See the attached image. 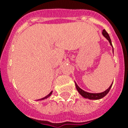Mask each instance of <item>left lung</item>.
Returning <instances> with one entry per match:
<instances>
[{"label":"left lung","mask_w":128,"mask_h":128,"mask_svg":"<svg viewBox=\"0 0 128 128\" xmlns=\"http://www.w3.org/2000/svg\"><path fill=\"white\" fill-rule=\"evenodd\" d=\"M102 34H103L104 36H105L106 38L108 40H109L110 44H111L112 46L111 39H110V38L109 34H108L107 32H106L105 30H104L103 32H102ZM113 52H114V50H113ZM75 84H76V89H77V90L78 91V92H79V93H80L84 98H88V99H90V100H98L104 97V96H105L106 95L108 92H109L112 86V84H111V86H110L109 88H108L106 91L103 92H101V93L94 94V93H89V92H86L84 91L83 90H82L80 88H79V86L76 84V82H75Z\"/></svg>","instance_id":"obj_1"}]
</instances>
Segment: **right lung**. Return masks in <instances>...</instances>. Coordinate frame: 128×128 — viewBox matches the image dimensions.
<instances>
[{
	"mask_svg": "<svg viewBox=\"0 0 128 128\" xmlns=\"http://www.w3.org/2000/svg\"><path fill=\"white\" fill-rule=\"evenodd\" d=\"M51 94H52V92H50V93L48 95H47V96H45V97H44V98H41V99H40V100H44V99H45V98H47L49 97L50 96H51Z\"/></svg>",
	"mask_w": 128,
	"mask_h": 128,
	"instance_id": "right-lung-1",
	"label": "right lung"
}]
</instances>
